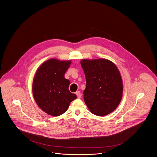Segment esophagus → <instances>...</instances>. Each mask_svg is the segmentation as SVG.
Returning a JSON list of instances; mask_svg holds the SVG:
<instances>
[{
    "label": "esophagus",
    "mask_w": 157,
    "mask_h": 157,
    "mask_svg": "<svg viewBox=\"0 0 157 157\" xmlns=\"http://www.w3.org/2000/svg\"><path fill=\"white\" fill-rule=\"evenodd\" d=\"M76 96H77L78 98L80 99V98H81L82 94L80 91H77V92H76Z\"/></svg>",
    "instance_id": "1"
}]
</instances>
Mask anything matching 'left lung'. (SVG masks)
<instances>
[{"label": "left lung", "mask_w": 157, "mask_h": 157, "mask_svg": "<svg viewBox=\"0 0 157 157\" xmlns=\"http://www.w3.org/2000/svg\"><path fill=\"white\" fill-rule=\"evenodd\" d=\"M86 86L83 98L89 111L104 116L117 107L123 96V82L119 71L111 61L99 58L83 59Z\"/></svg>", "instance_id": "8db88e82"}]
</instances>
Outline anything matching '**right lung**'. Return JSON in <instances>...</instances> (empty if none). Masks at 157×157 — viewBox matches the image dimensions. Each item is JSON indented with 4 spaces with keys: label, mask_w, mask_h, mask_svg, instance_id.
Returning a JSON list of instances; mask_svg holds the SVG:
<instances>
[{
    "label": "right lung",
    "mask_w": 157,
    "mask_h": 157,
    "mask_svg": "<svg viewBox=\"0 0 157 157\" xmlns=\"http://www.w3.org/2000/svg\"><path fill=\"white\" fill-rule=\"evenodd\" d=\"M71 60L52 58L43 63L34 76L32 91L38 107L52 116L65 113L76 95L69 92V82L64 75L71 64Z\"/></svg>",
    "instance_id": "add662e5"
}]
</instances>
